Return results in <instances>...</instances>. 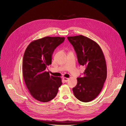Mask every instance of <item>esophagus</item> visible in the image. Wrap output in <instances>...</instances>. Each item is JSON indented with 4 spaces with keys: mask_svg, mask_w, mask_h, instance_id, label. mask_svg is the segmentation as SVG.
Masks as SVG:
<instances>
[{
    "mask_svg": "<svg viewBox=\"0 0 126 126\" xmlns=\"http://www.w3.org/2000/svg\"><path fill=\"white\" fill-rule=\"evenodd\" d=\"M63 80L64 81V82H67L69 80V78H63Z\"/></svg>",
    "mask_w": 126,
    "mask_h": 126,
    "instance_id": "1",
    "label": "esophagus"
}]
</instances>
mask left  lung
<instances>
[{"label": "left lung", "instance_id": "obj_1", "mask_svg": "<svg viewBox=\"0 0 126 126\" xmlns=\"http://www.w3.org/2000/svg\"><path fill=\"white\" fill-rule=\"evenodd\" d=\"M77 54L78 61L84 66V76L77 78L72 88L75 97L83 102H89L100 94L107 78V67L103 51L99 45L82 35L68 37Z\"/></svg>", "mask_w": 126, "mask_h": 126}]
</instances>
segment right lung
I'll list each match as a JSON object with an SVG mask.
<instances>
[{
	"instance_id": "right-lung-1",
	"label": "right lung",
	"mask_w": 126,
	"mask_h": 126,
	"mask_svg": "<svg viewBox=\"0 0 126 126\" xmlns=\"http://www.w3.org/2000/svg\"><path fill=\"white\" fill-rule=\"evenodd\" d=\"M64 37H45L32 41L24 52L22 71L24 80L30 94L36 100L47 102L57 95L62 85L61 78L50 76L45 71L51 64V56Z\"/></svg>"
}]
</instances>
